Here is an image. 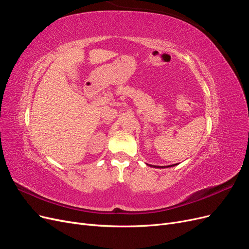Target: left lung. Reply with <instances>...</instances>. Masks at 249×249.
<instances>
[{
	"mask_svg": "<svg viewBox=\"0 0 249 249\" xmlns=\"http://www.w3.org/2000/svg\"><path fill=\"white\" fill-rule=\"evenodd\" d=\"M177 164H173V165H170V166H167V167H171V166H176ZM154 167H157V168H166L165 166H154Z\"/></svg>",
	"mask_w": 249,
	"mask_h": 249,
	"instance_id": "8db88e82",
	"label": "left lung"
}]
</instances>
